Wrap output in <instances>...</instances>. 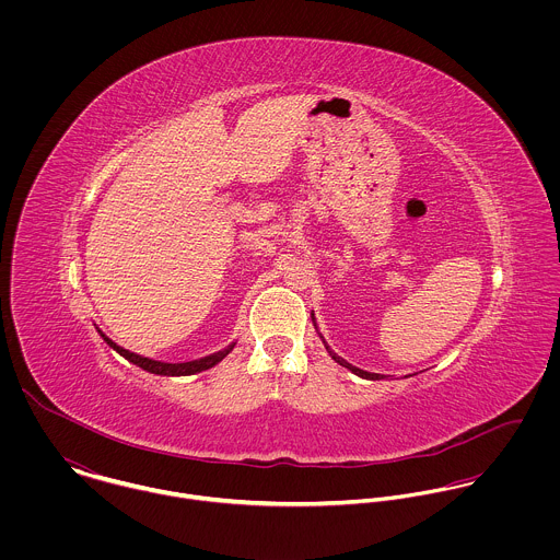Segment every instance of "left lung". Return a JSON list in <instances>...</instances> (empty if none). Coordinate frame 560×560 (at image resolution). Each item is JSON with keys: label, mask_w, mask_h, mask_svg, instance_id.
Instances as JSON below:
<instances>
[{"label": "left lung", "mask_w": 560, "mask_h": 560, "mask_svg": "<svg viewBox=\"0 0 560 560\" xmlns=\"http://www.w3.org/2000/svg\"><path fill=\"white\" fill-rule=\"evenodd\" d=\"M313 323H315V315H313ZM315 329H317V323H315ZM317 334H319V329H317ZM319 338L323 340V336H320V334ZM323 345H325V351L331 355V360H334V362H338L340 366H345L347 371H351L353 375H358V377H362V380H373V382H377V380H386V375H380V373H369V371H362V369H358V366L349 364L347 360H342L340 355H336V353H334V351L327 347V342H325V340H323Z\"/></svg>", "instance_id": "left-lung-1"}]
</instances>
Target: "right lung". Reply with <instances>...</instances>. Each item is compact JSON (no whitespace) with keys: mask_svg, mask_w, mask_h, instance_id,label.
Segmentation results:
<instances>
[{"mask_svg":"<svg viewBox=\"0 0 560 560\" xmlns=\"http://www.w3.org/2000/svg\"><path fill=\"white\" fill-rule=\"evenodd\" d=\"M98 334H101V338L116 351V353H120L125 360H129L131 364H136V366H140L142 371H147V373H153V375H163V377H180V375H196V373H202V371H207V369H213L218 362H222L233 349H235V345L237 342H231L229 347H224L222 351H215V353H211V355H205V358H200V360H191V362H178V364H170V362H160V360H151V358H142V355H138V353H131V351H127V349H122V347H118L114 340H109L101 329H98Z\"/></svg>","mask_w":560,"mask_h":560,"instance_id":"add662e5","label":"right lung"}]
</instances>
